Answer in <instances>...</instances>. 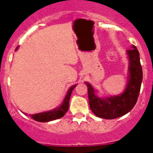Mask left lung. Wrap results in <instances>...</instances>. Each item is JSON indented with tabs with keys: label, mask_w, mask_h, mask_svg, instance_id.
<instances>
[{
	"label": "left lung",
	"mask_w": 153,
	"mask_h": 153,
	"mask_svg": "<svg viewBox=\"0 0 153 153\" xmlns=\"http://www.w3.org/2000/svg\"><path fill=\"white\" fill-rule=\"evenodd\" d=\"M127 51L128 59V77L125 90L122 94L110 97H99L98 91L89 82L88 87L90 108L94 115L105 119H114L126 115L137 101L143 81V70L140 53L134 45Z\"/></svg>",
	"instance_id": "obj_1"
}]
</instances>
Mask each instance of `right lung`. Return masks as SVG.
Here are the masks:
<instances>
[{"label": "right lung", "instance_id": "add662e5", "mask_svg": "<svg viewBox=\"0 0 153 153\" xmlns=\"http://www.w3.org/2000/svg\"><path fill=\"white\" fill-rule=\"evenodd\" d=\"M19 49V47L16 48V51ZM77 86V85H72L69 88V89L67 91L66 94H65L64 100H62V103L59 105V106L56 107L54 109H51L49 111H45V112H39V113L32 114V115H29L32 119L35 120L37 122H51V121H53V120L58 119L65 115L66 112L68 109V104H69V99L72 94V91L74 88ZM24 113V112H22ZM25 115H27L26 113H24Z\"/></svg>", "mask_w": 153, "mask_h": 153}]
</instances>
